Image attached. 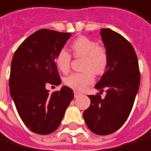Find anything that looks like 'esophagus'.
<instances>
[{
    "mask_svg": "<svg viewBox=\"0 0 151 151\" xmlns=\"http://www.w3.org/2000/svg\"><path fill=\"white\" fill-rule=\"evenodd\" d=\"M82 93H80L79 91H76V90H75L74 91V95H75V98H77V97H79L80 95H81Z\"/></svg>",
    "mask_w": 151,
    "mask_h": 151,
    "instance_id": "34e87169",
    "label": "esophagus"
}]
</instances>
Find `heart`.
Listing matches in <instances>:
<instances>
[{"mask_svg": "<svg viewBox=\"0 0 151 151\" xmlns=\"http://www.w3.org/2000/svg\"><path fill=\"white\" fill-rule=\"evenodd\" d=\"M72 54L83 58L82 73L72 74L64 79V84L76 90H83L94 80V74L101 75L107 68L109 55L105 47L87 37H78L71 44ZM72 57L65 50H61L55 57L57 68L66 74L71 67Z\"/></svg>", "mask_w": 151, "mask_h": 151, "instance_id": "heart-1", "label": "heart"}]
</instances>
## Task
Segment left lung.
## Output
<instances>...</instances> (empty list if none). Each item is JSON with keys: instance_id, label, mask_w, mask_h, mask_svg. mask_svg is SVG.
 <instances>
[{"instance_id": "8db88e82", "label": "left lung", "mask_w": 151, "mask_h": 151, "mask_svg": "<svg viewBox=\"0 0 151 151\" xmlns=\"http://www.w3.org/2000/svg\"><path fill=\"white\" fill-rule=\"evenodd\" d=\"M101 36L109 55L105 73L95 88L106 95H89L90 106L83 117L94 134L110 135L124 124L132 111L139 88L137 56L131 43L110 28H101Z\"/></svg>"}]
</instances>
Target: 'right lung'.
I'll return each instance as SVG.
<instances>
[{
  "label": "right lung",
  "mask_w": 151,
  "mask_h": 151,
  "mask_svg": "<svg viewBox=\"0 0 151 151\" xmlns=\"http://www.w3.org/2000/svg\"><path fill=\"white\" fill-rule=\"evenodd\" d=\"M70 37V33L37 30L13 56L10 94L22 121L36 134L48 135L59 127L74 98L73 90L66 86L52 93L46 88L50 84H61L55 57Z\"/></svg>",
  "instance_id": "1"
}]
</instances>
